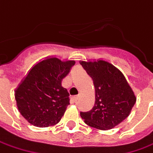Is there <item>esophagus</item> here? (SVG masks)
Segmentation results:
<instances>
[{
  "label": "esophagus",
  "mask_w": 153,
  "mask_h": 153,
  "mask_svg": "<svg viewBox=\"0 0 153 153\" xmlns=\"http://www.w3.org/2000/svg\"><path fill=\"white\" fill-rule=\"evenodd\" d=\"M79 94H78V95H76V96H75V97H74V100H75V101H76V100H78V99H79Z\"/></svg>",
  "instance_id": "obj_1"
}]
</instances>
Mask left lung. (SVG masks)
Segmentation results:
<instances>
[{"instance_id": "8db88e82", "label": "left lung", "mask_w": 153, "mask_h": 153, "mask_svg": "<svg viewBox=\"0 0 153 153\" xmlns=\"http://www.w3.org/2000/svg\"><path fill=\"white\" fill-rule=\"evenodd\" d=\"M80 64L91 76L95 88L94 106L87 112H80L82 118L88 126L101 130L118 125L130 114L136 101L124 75L103 59Z\"/></svg>"}]
</instances>
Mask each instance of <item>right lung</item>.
Masks as SVG:
<instances>
[{
	"label": "right lung",
	"instance_id": "right-lung-1",
	"mask_svg": "<svg viewBox=\"0 0 153 153\" xmlns=\"http://www.w3.org/2000/svg\"><path fill=\"white\" fill-rule=\"evenodd\" d=\"M75 60L48 57L34 65L14 90L20 114L30 124L46 128L57 124L70 105L69 93L61 84Z\"/></svg>",
	"mask_w": 153,
	"mask_h": 153
}]
</instances>
